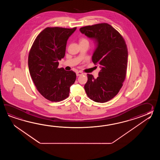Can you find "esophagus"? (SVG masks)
I'll return each mask as SVG.
<instances>
[{"instance_id":"esophagus-1","label":"esophagus","mask_w":160,"mask_h":160,"mask_svg":"<svg viewBox=\"0 0 160 160\" xmlns=\"http://www.w3.org/2000/svg\"><path fill=\"white\" fill-rule=\"evenodd\" d=\"M76 74H77V76H80V75H83V73L81 72H76Z\"/></svg>"}]
</instances>
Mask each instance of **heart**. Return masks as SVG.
Masks as SVG:
<instances>
[{
	"instance_id": "b5f03b06",
	"label": "heart",
	"mask_w": 160,
	"mask_h": 160,
	"mask_svg": "<svg viewBox=\"0 0 160 160\" xmlns=\"http://www.w3.org/2000/svg\"><path fill=\"white\" fill-rule=\"evenodd\" d=\"M79 42H80V43H88V41L85 38H81L79 39Z\"/></svg>"
}]
</instances>
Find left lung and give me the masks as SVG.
I'll use <instances>...</instances> for the list:
<instances>
[{
	"label": "left lung",
	"instance_id": "8db88e82",
	"mask_svg": "<svg viewBox=\"0 0 160 160\" xmlns=\"http://www.w3.org/2000/svg\"><path fill=\"white\" fill-rule=\"evenodd\" d=\"M79 30L97 42L92 61L101 68L97 78L88 74L85 91L94 102H108L118 93L126 78L128 56L126 42L119 32L108 23L87 26Z\"/></svg>",
	"mask_w": 160,
	"mask_h": 160
}]
</instances>
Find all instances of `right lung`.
I'll return each mask as SVG.
<instances>
[{
  "label": "right lung",
  "instance_id": "right-lung-1",
  "mask_svg": "<svg viewBox=\"0 0 160 160\" xmlns=\"http://www.w3.org/2000/svg\"><path fill=\"white\" fill-rule=\"evenodd\" d=\"M77 27H46L38 35L31 48L28 65L31 78L39 93L51 102L67 98L76 74L58 68L64 58L67 41Z\"/></svg>",
  "mask_w": 160,
  "mask_h": 160
}]
</instances>
